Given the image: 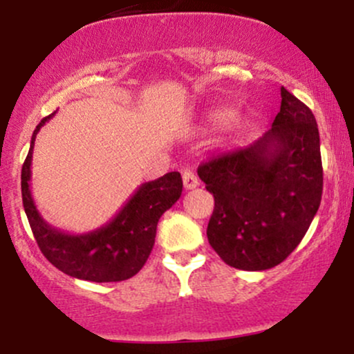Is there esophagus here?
<instances>
[{"label": "esophagus", "instance_id": "esophagus-1", "mask_svg": "<svg viewBox=\"0 0 354 354\" xmlns=\"http://www.w3.org/2000/svg\"><path fill=\"white\" fill-rule=\"evenodd\" d=\"M183 185H185L186 189H194L200 181H198V176L193 171H185L183 173Z\"/></svg>", "mask_w": 354, "mask_h": 354}]
</instances>
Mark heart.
I'll return each mask as SVG.
<instances>
[{"instance_id": "b5f03b06", "label": "heart", "mask_w": 354, "mask_h": 354, "mask_svg": "<svg viewBox=\"0 0 354 354\" xmlns=\"http://www.w3.org/2000/svg\"><path fill=\"white\" fill-rule=\"evenodd\" d=\"M234 118V111L231 108H216L213 111H209L208 115V121L213 126H225L228 124L230 121H233Z\"/></svg>"}]
</instances>
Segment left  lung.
I'll return each instance as SVG.
<instances>
[{"label": "left lung", "mask_w": 354, "mask_h": 354, "mask_svg": "<svg viewBox=\"0 0 354 354\" xmlns=\"http://www.w3.org/2000/svg\"><path fill=\"white\" fill-rule=\"evenodd\" d=\"M198 176L214 196L209 245L226 265L263 271L301 243L323 194L315 115L281 88L271 129L245 149L203 163Z\"/></svg>", "instance_id": "left-lung-1"}]
</instances>
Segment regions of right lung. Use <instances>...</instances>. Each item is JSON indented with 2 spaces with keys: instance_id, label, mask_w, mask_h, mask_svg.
<instances>
[{
  "instance_id": "right-lung-1",
  "label": "right lung",
  "mask_w": 354,
  "mask_h": 354,
  "mask_svg": "<svg viewBox=\"0 0 354 354\" xmlns=\"http://www.w3.org/2000/svg\"><path fill=\"white\" fill-rule=\"evenodd\" d=\"M55 115L56 111L36 126L21 169L23 206L36 243L53 266L73 278L95 283L131 278L145 266L151 253L161 214L180 200L181 174L171 171L154 181L143 183L116 216L98 230L83 234L56 230L39 214L30 188L36 135Z\"/></svg>"
}]
</instances>
